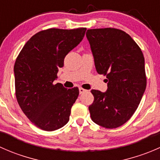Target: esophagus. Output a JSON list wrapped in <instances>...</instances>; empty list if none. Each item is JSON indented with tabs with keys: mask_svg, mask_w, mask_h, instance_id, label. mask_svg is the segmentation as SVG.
Instances as JSON below:
<instances>
[{
	"mask_svg": "<svg viewBox=\"0 0 160 160\" xmlns=\"http://www.w3.org/2000/svg\"><path fill=\"white\" fill-rule=\"evenodd\" d=\"M79 91H80V93L81 94V93H86V92H88V90L83 89V88H79Z\"/></svg>",
	"mask_w": 160,
	"mask_h": 160,
	"instance_id": "obj_1",
	"label": "esophagus"
}]
</instances>
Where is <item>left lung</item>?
Instances as JSON below:
<instances>
[{"label":"left lung","instance_id":"left-lung-1","mask_svg":"<svg viewBox=\"0 0 160 160\" xmlns=\"http://www.w3.org/2000/svg\"><path fill=\"white\" fill-rule=\"evenodd\" d=\"M87 38L97 72L108 78V90H92L90 118L97 125L115 128L136 111L146 88L142 52L128 34L117 28L88 29Z\"/></svg>","mask_w":160,"mask_h":160}]
</instances>
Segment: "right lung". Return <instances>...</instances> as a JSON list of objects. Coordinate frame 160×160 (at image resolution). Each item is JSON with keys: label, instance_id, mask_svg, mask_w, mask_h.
Here are the masks:
<instances>
[{"label": "right lung", "instance_id": "right-lung-1", "mask_svg": "<svg viewBox=\"0 0 160 160\" xmlns=\"http://www.w3.org/2000/svg\"><path fill=\"white\" fill-rule=\"evenodd\" d=\"M86 28H49L25 43L14 67L15 95L24 114L38 128L55 131L69 122L79 89L53 83L65 56L83 38Z\"/></svg>", "mask_w": 160, "mask_h": 160}]
</instances>
